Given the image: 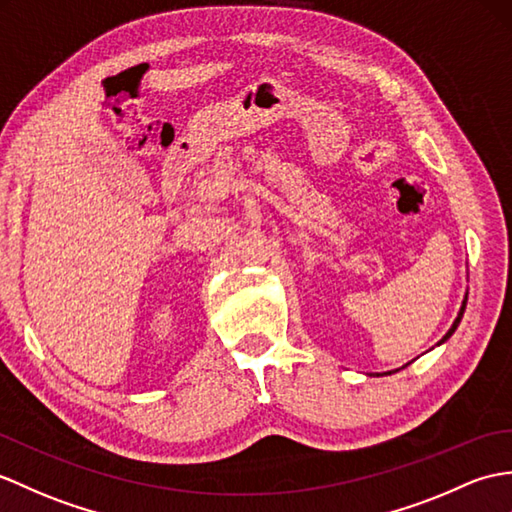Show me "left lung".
<instances>
[{
	"label": "left lung",
	"instance_id": "1",
	"mask_svg": "<svg viewBox=\"0 0 512 512\" xmlns=\"http://www.w3.org/2000/svg\"><path fill=\"white\" fill-rule=\"evenodd\" d=\"M465 307H467V292H465V299H462V305H460V310H458V316H456V320H454V323H451V327H449V331H447V334L441 338V342H438V347H441V344L443 342H447L451 336H454V331L458 329V325H460V320H462V314H465ZM410 364V362H408ZM408 364H403L401 368H406ZM401 368H395V371H388V373H384V375H390V373H397V371H401Z\"/></svg>",
	"mask_w": 512,
	"mask_h": 512
}]
</instances>
